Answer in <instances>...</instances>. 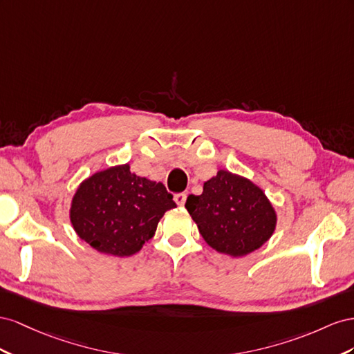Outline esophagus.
I'll list each match as a JSON object with an SVG mask.
<instances>
[{
	"mask_svg": "<svg viewBox=\"0 0 354 354\" xmlns=\"http://www.w3.org/2000/svg\"><path fill=\"white\" fill-rule=\"evenodd\" d=\"M174 198H175L178 206H184L185 201H187V194L185 193H178V194H175Z\"/></svg>",
	"mask_w": 354,
	"mask_h": 354,
	"instance_id": "1",
	"label": "esophagus"
}]
</instances>
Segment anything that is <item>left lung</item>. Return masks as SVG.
<instances>
[{
  "label": "left lung",
  "mask_w": 354,
  "mask_h": 354,
  "mask_svg": "<svg viewBox=\"0 0 354 354\" xmlns=\"http://www.w3.org/2000/svg\"><path fill=\"white\" fill-rule=\"evenodd\" d=\"M185 207L206 243L231 257L257 250L276 228V212L264 191L227 170L205 183L200 196H188Z\"/></svg>",
  "instance_id": "obj_1"
}]
</instances>
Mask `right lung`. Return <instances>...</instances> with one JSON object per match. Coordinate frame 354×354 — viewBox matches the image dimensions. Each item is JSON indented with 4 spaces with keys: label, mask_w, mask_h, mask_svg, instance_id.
Returning a JSON list of instances; mask_svg holds the SVG:
<instances>
[{
    "label": "right lung",
    "mask_w": 354,
    "mask_h": 354,
    "mask_svg": "<svg viewBox=\"0 0 354 354\" xmlns=\"http://www.w3.org/2000/svg\"><path fill=\"white\" fill-rule=\"evenodd\" d=\"M161 183L136 176L129 165L97 171L80 185L71 222L80 239L102 254L130 257L154 236L160 218L176 207Z\"/></svg>",
    "instance_id": "1"
}]
</instances>
